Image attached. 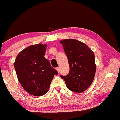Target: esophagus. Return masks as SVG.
Returning a JSON list of instances; mask_svg holds the SVG:
<instances>
[{
	"label": "esophagus",
	"mask_w": 120,
	"mask_h": 120,
	"mask_svg": "<svg viewBox=\"0 0 120 120\" xmlns=\"http://www.w3.org/2000/svg\"><path fill=\"white\" fill-rule=\"evenodd\" d=\"M56 70H57V71H58V72H59V67L56 68Z\"/></svg>",
	"instance_id": "esophagus-1"
}]
</instances>
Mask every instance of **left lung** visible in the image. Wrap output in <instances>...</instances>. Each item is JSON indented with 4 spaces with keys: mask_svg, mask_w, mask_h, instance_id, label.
I'll use <instances>...</instances> for the list:
<instances>
[{
    "mask_svg": "<svg viewBox=\"0 0 120 120\" xmlns=\"http://www.w3.org/2000/svg\"><path fill=\"white\" fill-rule=\"evenodd\" d=\"M68 58L70 70L66 76L61 75L67 87L76 93L84 92L94 80L96 64L94 53L86 44L74 39L60 41Z\"/></svg>",
    "mask_w": 120,
    "mask_h": 120,
    "instance_id": "left-lung-1",
    "label": "left lung"
}]
</instances>
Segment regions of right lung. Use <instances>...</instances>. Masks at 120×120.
I'll return each instance as SVG.
<instances>
[{
  "mask_svg": "<svg viewBox=\"0 0 120 120\" xmlns=\"http://www.w3.org/2000/svg\"><path fill=\"white\" fill-rule=\"evenodd\" d=\"M46 44L28 46L16 56L14 67L20 84L31 95L40 96L48 92L54 75L58 72L44 58Z\"/></svg>",
  "mask_w": 120,
  "mask_h": 120,
  "instance_id": "add662e5",
  "label": "right lung"
}]
</instances>
